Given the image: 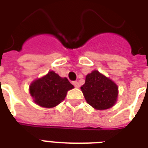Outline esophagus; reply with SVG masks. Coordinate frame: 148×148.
I'll use <instances>...</instances> for the list:
<instances>
[{"label": "esophagus", "mask_w": 148, "mask_h": 148, "mask_svg": "<svg viewBox=\"0 0 148 148\" xmlns=\"http://www.w3.org/2000/svg\"><path fill=\"white\" fill-rule=\"evenodd\" d=\"M73 84H74V87L77 88H78L79 87H80V84H79V83L77 81H73Z\"/></svg>", "instance_id": "obj_1"}]
</instances>
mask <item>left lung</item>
Listing matches in <instances>:
<instances>
[{
	"instance_id": "obj_1",
	"label": "left lung",
	"mask_w": 148,
	"mask_h": 148,
	"mask_svg": "<svg viewBox=\"0 0 148 148\" xmlns=\"http://www.w3.org/2000/svg\"><path fill=\"white\" fill-rule=\"evenodd\" d=\"M81 89L87 103L96 110L110 108L117 101V84L98 71H93L86 76L85 83Z\"/></svg>"
}]
</instances>
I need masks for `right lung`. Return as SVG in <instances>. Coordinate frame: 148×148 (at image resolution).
<instances>
[{
    "instance_id": "right-lung-1",
    "label": "right lung",
    "mask_w": 148,
    "mask_h": 148,
    "mask_svg": "<svg viewBox=\"0 0 148 148\" xmlns=\"http://www.w3.org/2000/svg\"><path fill=\"white\" fill-rule=\"evenodd\" d=\"M30 94L39 106L51 108L64 101L69 90L74 88L66 77H60L54 71L33 81L30 85Z\"/></svg>"
}]
</instances>
